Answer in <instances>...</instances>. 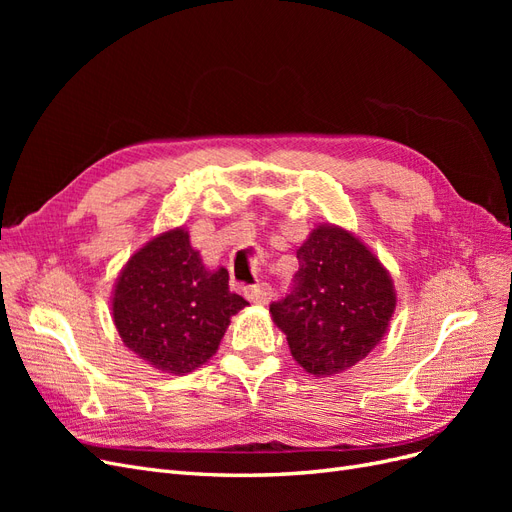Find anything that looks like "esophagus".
I'll use <instances>...</instances> for the list:
<instances>
[{"label": "esophagus", "instance_id": "34e87169", "mask_svg": "<svg viewBox=\"0 0 512 512\" xmlns=\"http://www.w3.org/2000/svg\"><path fill=\"white\" fill-rule=\"evenodd\" d=\"M245 297L250 299L252 303L265 305V303H269V299L273 297V288H271V284H267V282H258V284H252V286L245 288Z\"/></svg>", "mask_w": 512, "mask_h": 512}]
</instances>
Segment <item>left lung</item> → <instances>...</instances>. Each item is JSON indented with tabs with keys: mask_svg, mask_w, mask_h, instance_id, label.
<instances>
[{
	"mask_svg": "<svg viewBox=\"0 0 512 512\" xmlns=\"http://www.w3.org/2000/svg\"><path fill=\"white\" fill-rule=\"evenodd\" d=\"M290 292L271 303L297 363L314 376H333L374 348L395 309L389 273L350 232L316 228L297 250Z\"/></svg>",
	"mask_w": 512,
	"mask_h": 512,
	"instance_id": "obj_1",
	"label": "left lung"
}]
</instances>
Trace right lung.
Returning <instances> with one entry per match:
<instances>
[{"label": "right lung", "instance_id": "1", "mask_svg": "<svg viewBox=\"0 0 512 512\" xmlns=\"http://www.w3.org/2000/svg\"><path fill=\"white\" fill-rule=\"evenodd\" d=\"M247 301L228 271H207L185 230L149 241L123 269L113 318L130 350L168 374H188L218 350L230 316Z\"/></svg>", "mask_w": 512, "mask_h": 512}]
</instances>
